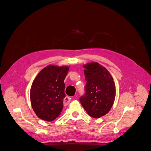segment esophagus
Listing matches in <instances>:
<instances>
[{
    "mask_svg": "<svg viewBox=\"0 0 151 151\" xmlns=\"http://www.w3.org/2000/svg\"><path fill=\"white\" fill-rule=\"evenodd\" d=\"M71 98H70V96H66L64 99V104L65 105H67V104L70 103Z\"/></svg>",
    "mask_w": 151,
    "mask_h": 151,
    "instance_id": "1",
    "label": "esophagus"
}]
</instances>
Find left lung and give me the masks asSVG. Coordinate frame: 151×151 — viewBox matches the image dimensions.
I'll use <instances>...</instances> for the list:
<instances>
[{
    "instance_id": "1",
    "label": "left lung",
    "mask_w": 151,
    "mask_h": 151,
    "mask_svg": "<svg viewBox=\"0 0 151 151\" xmlns=\"http://www.w3.org/2000/svg\"><path fill=\"white\" fill-rule=\"evenodd\" d=\"M86 84L85 94L80 98L88 115L100 118L110 111L116 95L115 84L105 67L94 62L84 65Z\"/></svg>"
}]
</instances>
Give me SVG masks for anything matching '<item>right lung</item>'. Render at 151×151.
Here are the masks:
<instances>
[{
  "label": "right lung",
  "instance_id": "add662e5",
  "mask_svg": "<svg viewBox=\"0 0 151 151\" xmlns=\"http://www.w3.org/2000/svg\"><path fill=\"white\" fill-rule=\"evenodd\" d=\"M69 67L48 65L33 81L30 92L33 111L39 119L52 121L60 115L65 97L64 80Z\"/></svg>",
  "mask_w": 151,
  "mask_h": 151
}]
</instances>
